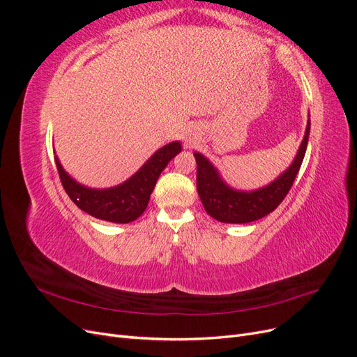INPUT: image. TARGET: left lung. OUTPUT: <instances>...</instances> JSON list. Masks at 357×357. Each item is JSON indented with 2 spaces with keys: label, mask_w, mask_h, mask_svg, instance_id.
Instances as JSON below:
<instances>
[{
  "label": "left lung",
  "mask_w": 357,
  "mask_h": 357,
  "mask_svg": "<svg viewBox=\"0 0 357 357\" xmlns=\"http://www.w3.org/2000/svg\"><path fill=\"white\" fill-rule=\"evenodd\" d=\"M310 135V119L305 135L299 146L291 165L269 185L256 190H235L222 180L219 171L201 153H193L197 159V190L213 219L223 223H248L265 218L274 211L286 198L294 180L296 178L302 160L305 156Z\"/></svg>",
  "instance_id": "obj_1"
}]
</instances>
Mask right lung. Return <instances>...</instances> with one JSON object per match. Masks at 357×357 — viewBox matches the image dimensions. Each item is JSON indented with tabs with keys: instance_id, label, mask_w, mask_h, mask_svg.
I'll return each instance as SVG.
<instances>
[{
	"instance_id": "right-lung-1",
	"label": "right lung",
	"mask_w": 357,
	"mask_h": 357,
	"mask_svg": "<svg viewBox=\"0 0 357 357\" xmlns=\"http://www.w3.org/2000/svg\"><path fill=\"white\" fill-rule=\"evenodd\" d=\"M180 152V142H172L160 147L132 177H129L122 185L109 189H92L80 185L62 168L58 156H55V162L63 189L80 210L101 220L129 223L144 213L160 172Z\"/></svg>"
}]
</instances>
